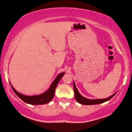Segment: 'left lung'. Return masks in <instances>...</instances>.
I'll use <instances>...</instances> for the list:
<instances>
[{"instance_id":"1","label":"left lung","mask_w":132,"mask_h":132,"mask_svg":"<svg viewBox=\"0 0 132 132\" xmlns=\"http://www.w3.org/2000/svg\"><path fill=\"white\" fill-rule=\"evenodd\" d=\"M73 87H74V91H75V97L76 101L79 102V103L82 104V105H96V104H99L101 103H104V102L108 101L110 99H111L113 96H114L117 93L113 94V95H112L110 97L108 98H104V99H95V100H90L87 99V98H85L80 94L79 93V91L76 88L75 85V82L73 81Z\"/></svg>"}]
</instances>
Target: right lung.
Segmentation results:
<instances>
[{"instance_id":"right-lung-1","label":"right lung","mask_w":132,"mask_h":132,"mask_svg":"<svg viewBox=\"0 0 132 132\" xmlns=\"http://www.w3.org/2000/svg\"><path fill=\"white\" fill-rule=\"evenodd\" d=\"M64 75V72H62L59 73L56 77L55 78V80H53L52 84H51L50 87L47 90L45 91L44 93L41 94L39 95H24L23 94H21L18 92L14 88V87L11 84L10 82L9 81L10 84L11 85V87L14 91V92L15 93L18 97H19L21 100H23L24 102H26L28 104L31 105H42L45 104L48 102H50L52 98L54 97L55 95V88L56 87L58 82H59L61 78L63 77V76Z\"/></svg>"}]
</instances>
